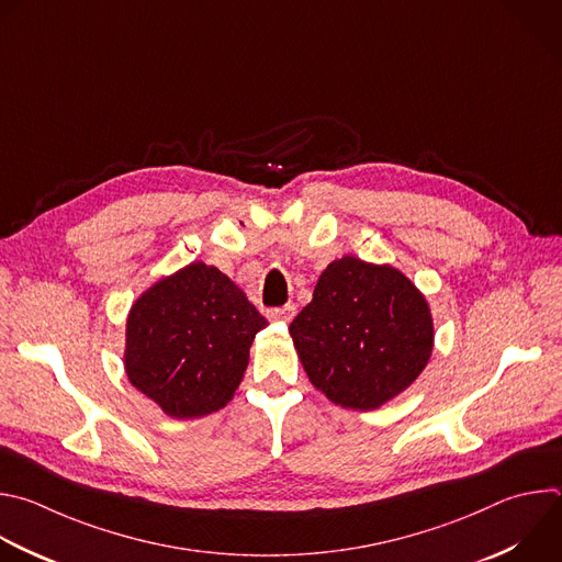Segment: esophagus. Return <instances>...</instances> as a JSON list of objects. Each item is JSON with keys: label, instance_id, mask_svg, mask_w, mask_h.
<instances>
[{"label": "esophagus", "instance_id": "obj_1", "mask_svg": "<svg viewBox=\"0 0 562 562\" xmlns=\"http://www.w3.org/2000/svg\"><path fill=\"white\" fill-rule=\"evenodd\" d=\"M293 317H295V306H293V304H284V306H280V308H271V311H269V319H273V322L286 324V322H291Z\"/></svg>", "mask_w": 562, "mask_h": 562}]
</instances>
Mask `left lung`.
<instances>
[{
	"label": "left lung",
	"mask_w": 562,
	"mask_h": 562,
	"mask_svg": "<svg viewBox=\"0 0 562 562\" xmlns=\"http://www.w3.org/2000/svg\"><path fill=\"white\" fill-rule=\"evenodd\" d=\"M289 333L308 382L333 404L375 411L430 361L435 322L426 295L393 265L333 260Z\"/></svg>",
	"instance_id": "1"
}]
</instances>
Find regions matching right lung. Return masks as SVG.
I'll list each match as a JSON object with an SVG mask.
<instances>
[{
    "mask_svg": "<svg viewBox=\"0 0 562 562\" xmlns=\"http://www.w3.org/2000/svg\"><path fill=\"white\" fill-rule=\"evenodd\" d=\"M269 322L221 269L201 260L147 286L125 319L130 384L171 419L225 408Z\"/></svg>",
    "mask_w": 562,
    "mask_h": 562,
    "instance_id": "obj_1",
    "label": "right lung"
}]
</instances>
